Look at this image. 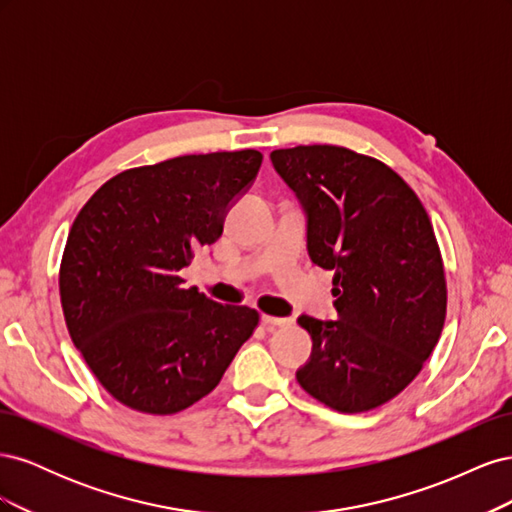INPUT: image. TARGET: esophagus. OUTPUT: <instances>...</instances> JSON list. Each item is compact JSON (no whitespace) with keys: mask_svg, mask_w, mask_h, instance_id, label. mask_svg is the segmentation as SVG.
<instances>
[{"mask_svg":"<svg viewBox=\"0 0 512 512\" xmlns=\"http://www.w3.org/2000/svg\"><path fill=\"white\" fill-rule=\"evenodd\" d=\"M262 324H265V327H290L292 320L290 318H277V316L262 314Z\"/></svg>","mask_w":512,"mask_h":512,"instance_id":"obj_1","label":"esophagus"}]
</instances>
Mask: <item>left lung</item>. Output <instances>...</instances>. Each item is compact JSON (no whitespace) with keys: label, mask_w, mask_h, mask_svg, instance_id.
Instances as JSON below:
<instances>
[{"label":"left lung","mask_w":512,"mask_h":512,"mask_svg":"<svg viewBox=\"0 0 512 512\" xmlns=\"http://www.w3.org/2000/svg\"><path fill=\"white\" fill-rule=\"evenodd\" d=\"M271 162L305 209L309 256L335 271L339 318H299L314 350L297 380L331 410H374L418 376L444 327V262L429 215L391 166L348 147L275 149Z\"/></svg>","instance_id":"8db88e82"}]
</instances>
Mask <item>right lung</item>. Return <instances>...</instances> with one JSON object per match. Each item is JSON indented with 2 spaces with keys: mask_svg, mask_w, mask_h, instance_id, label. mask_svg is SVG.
Wrapping results in <instances>:
<instances>
[{
  "mask_svg": "<svg viewBox=\"0 0 512 512\" xmlns=\"http://www.w3.org/2000/svg\"><path fill=\"white\" fill-rule=\"evenodd\" d=\"M256 149L179 156L108 179L76 215L59 267L66 327L119 404L177 414L209 395L260 314L183 288L179 271L224 230Z\"/></svg>",
  "mask_w": 512,
  "mask_h": 512,
  "instance_id": "add662e5",
  "label": "right lung"
}]
</instances>
